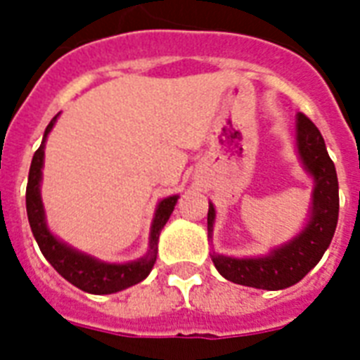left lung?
<instances>
[{
  "label": "left lung",
  "mask_w": 360,
  "mask_h": 360,
  "mask_svg": "<svg viewBox=\"0 0 360 360\" xmlns=\"http://www.w3.org/2000/svg\"><path fill=\"white\" fill-rule=\"evenodd\" d=\"M297 147L304 168L314 177L312 217L307 228L267 257H226L213 254V263L224 278L257 290H284L304 278L329 248L338 222V177L323 136L304 114L297 115ZM214 207L209 203L207 231L211 236Z\"/></svg>",
  "instance_id": "obj_1"
}]
</instances>
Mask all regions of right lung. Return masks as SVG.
Wrapping results in <instances>:
<instances>
[{"label": "right lung", "instance_id": "add662e5", "mask_svg": "<svg viewBox=\"0 0 360 360\" xmlns=\"http://www.w3.org/2000/svg\"><path fill=\"white\" fill-rule=\"evenodd\" d=\"M56 120H58V115L50 121V124L44 130L41 147L33 155L30 177H27V188H25V209H27V219H30L31 231L35 236L37 245L44 254V257L50 262V265L65 280H69L70 284L80 288L82 291H87V293H93V295H108V293H115V291H121L124 288L138 284L151 273L153 265L157 262L158 236H160V230L164 228V224L168 222L169 214L174 211L179 196H169L158 203L155 220H153L149 252H147V256H143L138 262L121 263V265L103 263L95 259V257L86 256V254L72 250L70 246L63 245L46 228L44 209H42L41 202V191H39L42 175V160H44V141H46L48 132L52 130Z\"/></svg>", "mask_w": 360, "mask_h": 360}]
</instances>
